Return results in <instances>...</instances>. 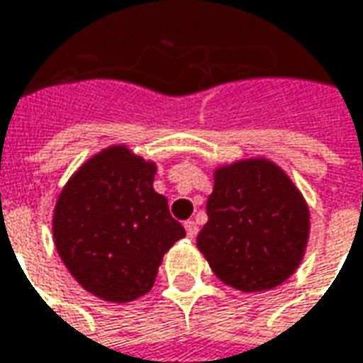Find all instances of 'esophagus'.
I'll return each instance as SVG.
<instances>
[{
	"label": "esophagus",
	"mask_w": 363,
	"mask_h": 363,
	"mask_svg": "<svg viewBox=\"0 0 363 363\" xmlns=\"http://www.w3.org/2000/svg\"><path fill=\"white\" fill-rule=\"evenodd\" d=\"M185 232H187V236L193 240V238L197 236V232H199V226H197V222H195V220L185 222Z\"/></svg>",
	"instance_id": "obj_1"
}]
</instances>
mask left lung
<instances>
[{
  "label": "left lung",
  "instance_id": "obj_1",
  "mask_svg": "<svg viewBox=\"0 0 363 363\" xmlns=\"http://www.w3.org/2000/svg\"><path fill=\"white\" fill-rule=\"evenodd\" d=\"M197 247L218 279L242 292L280 286L300 267L309 208L286 172L267 158L214 170Z\"/></svg>",
  "mask_w": 363,
  "mask_h": 363
}]
</instances>
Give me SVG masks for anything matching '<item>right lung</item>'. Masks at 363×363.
Listing matches in <instances>:
<instances>
[{"instance_id":"obj_1","label":"right lung","mask_w":363,"mask_h":363,"mask_svg":"<svg viewBox=\"0 0 363 363\" xmlns=\"http://www.w3.org/2000/svg\"><path fill=\"white\" fill-rule=\"evenodd\" d=\"M155 174V162L113 145L86 160L57 197L55 250L96 298L125 303L145 296L164 253L185 236L168 199L152 189Z\"/></svg>"}]
</instances>
